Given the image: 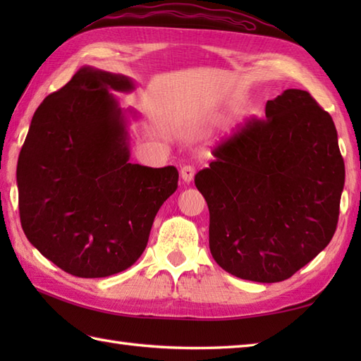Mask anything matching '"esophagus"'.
Masks as SVG:
<instances>
[{
    "instance_id": "1",
    "label": "esophagus",
    "mask_w": 361,
    "mask_h": 361,
    "mask_svg": "<svg viewBox=\"0 0 361 361\" xmlns=\"http://www.w3.org/2000/svg\"><path fill=\"white\" fill-rule=\"evenodd\" d=\"M194 175H195V169L192 166H183L181 167V178L185 180L186 183L192 181Z\"/></svg>"
}]
</instances>
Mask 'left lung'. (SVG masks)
<instances>
[{
	"label": "left lung",
	"mask_w": 361,
	"mask_h": 361,
	"mask_svg": "<svg viewBox=\"0 0 361 361\" xmlns=\"http://www.w3.org/2000/svg\"><path fill=\"white\" fill-rule=\"evenodd\" d=\"M195 175L209 208V250L237 278L281 282L335 234L344 161L332 116L302 90H286L212 150Z\"/></svg>",
	"instance_id": "8db88e82"
}]
</instances>
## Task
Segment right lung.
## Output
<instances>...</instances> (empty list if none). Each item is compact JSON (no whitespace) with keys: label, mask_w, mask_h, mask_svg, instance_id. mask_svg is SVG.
<instances>
[{"label":"right lung","mask_w":361,"mask_h":361,"mask_svg":"<svg viewBox=\"0 0 361 361\" xmlns=\"http://www.w3.org/2000/svg\"><path fill=\"white\" fill-rule=\"evenodd\" d=\"M110 90L132 91L133 82L80 68L38 106L18 157L23 231L78 278L133 265L161 204L178 188L173 166L130 163L124 114Z\"/></svg>","instance_id":"add662e5"}]
</instances>
